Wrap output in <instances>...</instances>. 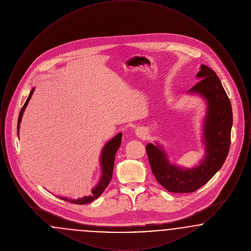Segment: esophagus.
<instances>
[{"label":"esophagus","instance_id":"esophagus-1","mask_svg":"<svg viewBox=\"0 0 251 251\" xmlns=\"http://www.w3.org/2000/svg\"><path fill=\"white\" fill-rule=\"evenodd\" d=\"M135 132H136V135H137L138 137H143L144 135H145V133H144V130L140 129V128L136 129Z\"/></svg>","mask_w":251,"mask_h":251}]
</instances>
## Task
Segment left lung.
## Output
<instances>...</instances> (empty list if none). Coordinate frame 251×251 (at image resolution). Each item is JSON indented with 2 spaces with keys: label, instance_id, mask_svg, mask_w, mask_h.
Listing matches in <instances>:
<instances>
[{
  "label": "left lung",
  "instance_id": "obj_1",
  "mask_svg": "<svg viewBox=\"0 0 251 251\" xmlns=\"http://www.w3.org/2000/svg\"><path fill=\"white\" fill-rule=\"evenodd\" d=\"M200 79L188 93L206 100L207 111L203 124L205 155L200 166L193 168L177 167L167 159L160 145L146 146L151 171L157 181L167 191L191 193L201 188L215 176L227 158L232 126V109L227 93L212 69L201 65L197 74Z\"/></svg>",
  "mask_w": 251,
  "mask_h": 251
}]
</instances>
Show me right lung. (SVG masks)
<instances>
[{"label": "right lung", "instance_id": "obj_1", "mask_svg": "<svg viewBox=\"0 0 251 251\" xmlns=\"http://www.w3.org/2000/svg\"><path fill=\"white\" fill-rule=\"evenodd\" d=\"M35 88H33L30 92V94L28 96L24 106L22 108L20 115H19V120H18V135H19V131H20V124L22 121V118L24 115V110L27 106L31 97L34 93ZM121 137H122V133L120 132L118 133L116 136H114L110 141H108L107 143L105 144V146L103 147L102 151H101V154H100V167H101V176L100 179L99 180L98 184L96 185L95 187L91 190V195L87 196V197H84L78 200H69L67 198H60L61 200L64 201H68L75 204H86V203L91 202L97 198H99L102 192L105 190V188L107 187L109 182L112 179V176H113V170H114V165H115V156H116V152L118 151L119 148L120 147L121 144Z\"/></svg>", "mask_w": 251, "mask_h": 251}]
</instances>
